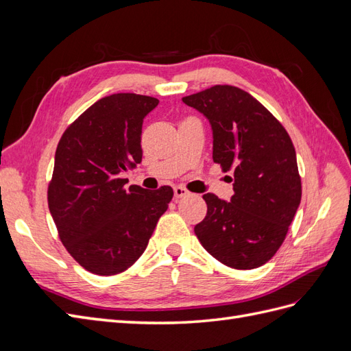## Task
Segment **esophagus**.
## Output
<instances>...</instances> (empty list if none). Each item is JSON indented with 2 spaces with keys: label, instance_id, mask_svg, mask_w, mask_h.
<instances>
[{
  "label": "esophagus",
  "instance_id": "obj_1",
  "mask_svg": "<svg viewBox=\"0 0 351 351\" xmlns=\"http://www.w3.org/2000/svg\"><path fill=\"white\" fill-rule=\"evenodd\" d=\"M186 195H189L186 187H183V186H174V196L176 197H183Z\"/></svg>",
  "mask_w": 351,
  "mask_h": 351
}]
</instances>
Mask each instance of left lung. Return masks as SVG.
Returning a JSON list of instances; mask_svg holds the SVG:
<instances>
[{
	"label": "left lung",
	"mask_w": 351,
	"mask_h": 351,
	"mask_svg": "<svg viewBox=\"0 0 351 351\" xmlns=\"http://www.w3.org/2000/svg\"><path fill=\"white\" fill-rule=\"evenodd\" d=\"M214 133V162L231 171L234 195H204L208 212L195 226L202 246L234 269L267 263L285 240L302 199V178L284 125L250 93L230 84L183 98Z\"/></svg>",
	"instance_id": "8db88e82"
}]
</instances>
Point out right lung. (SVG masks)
<instances>
[{"label": "right lung", "mask_w": 351, "mask_h": 351, "mask_svg": "<svg viewBox=\"0 0 351 351\" xmlns=\"http://www.w3.org/2000/svg\"><path fill=\"white\" fill-rule=\"evenodd\" d=\"M158 99L114 93L80 114L62 133L48 184L58 237L80 267L115 275L141 258L173 189L124 187L120 174L142 162V123Z\"/></svg>", "instance_id": "add662e5"}]
</instances>
